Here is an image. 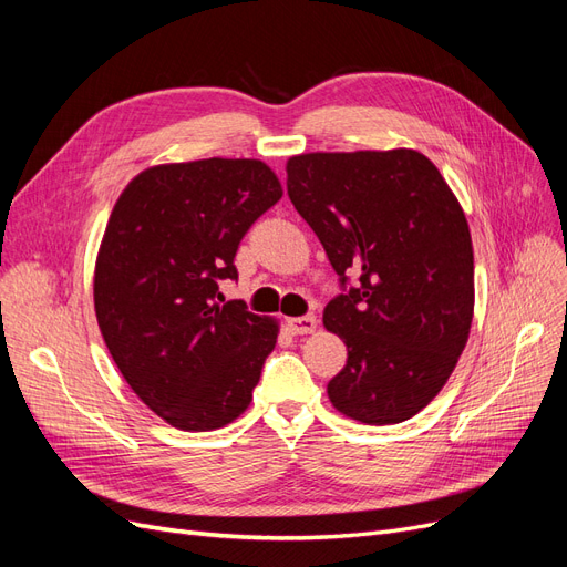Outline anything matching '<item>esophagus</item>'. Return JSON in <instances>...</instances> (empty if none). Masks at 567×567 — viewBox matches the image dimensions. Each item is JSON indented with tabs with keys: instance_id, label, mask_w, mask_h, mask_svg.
I'll list each match as a JSON object with an SVG mask.
<instances>
[{
	"instance_id": "1",
	"label": "esophagus",
	"mask_w": 567,
	"mask_h": 567,
	"mask_svg": "<svg viewBox=\"0 0 567 567\" xmlns=\"http://www.w3.org/2000/svg\"><path fill=\"white\" fill-rule=\"evenodd\" d=\"M315 329H317V317L315 315L288 319V331L293 336H307V333H312Z\"/></svg>"
}]
</instances>
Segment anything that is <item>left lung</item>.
Here are the masks:
<instances>
[{"mask_svg":"<svg viewBox=\"0 0 567 567\" xmlns=\"http://www.w3.org/2000/svg\"><path fill=\"white\" fill-rule=\"evenodd\" d=\"M286 173L290 203L340 281L323 326L346 340L348 362L329 400L354 421L402 423L442 390L466 348V215L440 169L411 148L302 153Z\"/></svg>","mask_w":567,"mask_h":567,"instance_id":"left-lung-1","label":"left lung"}]
</instances>
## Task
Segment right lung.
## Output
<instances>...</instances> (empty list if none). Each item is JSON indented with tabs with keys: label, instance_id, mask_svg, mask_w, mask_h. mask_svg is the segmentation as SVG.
<instances>
[{
	"label": "right lung",
	"instance_id": "1",
	"mask_svg": "<svg viewBox=\"0 0 567 567\" xmlns=\"http://www.w3.org/2000/svg\"><path fill=\"white\" fill-rule=\"evenodd\" d=\"M284 196L260 161L158 165L117 198L94 271L101 336L151 411L179 431L244 414L277 323L225 300L241 238Z\"/></svg>",
	"mask_w": 567,
	"mask_h": 567
}]
</instances>
